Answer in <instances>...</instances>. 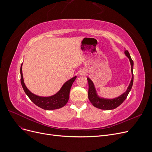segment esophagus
Here are the masks:
<instances>
[{"label": "esophagus", "mask_w": 152, "mask_h": 152, "mask_svg": "<svg viewBox=\"0 0 152 152\" xmlns=\"http://www.w3.org/2000/svg\"><path fill=\"white\" fill-rule=\"evenodd\" d=\"M80 74L82 75H85L86 74V73L85 71L82 70V71H80Z\"/></svg>", "instance_id": "1"}]
</instances>
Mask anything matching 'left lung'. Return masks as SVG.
Masks as SVG:
<instances>
[{
  "label": "left lung",
  "mask_w": 152,
  "mask_h": 152,
  "mask_svg": "<svg viewBox=\"0 0 152 152\" xmlns=\"http://www.w3.org/2000/svg\"><path fill=\"white\" fill-rule=\"evenodd\" d=\"M124 54L129 59V61L131 66V73H132V78L130 82V84L129 85L126 91L124 92L121 95L117 98H112V99H108V98H102L98 96L97 91H96V87L93 82L89 79V77L87 78V81H88L89 84V91H88V98L91 102V103L93 104L94 107L96 108H98L99 109L102 110H113L117 108L118 106H120L125 100L128 96L129 93L131 90L132 86L133 84V80H134V76H133V65H134V63L132 60L129 53L128 52L127 50H126L124 51Z\"/></svg>",
  "instance_id": "obj_1"
}]
</instances>
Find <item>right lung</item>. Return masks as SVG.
<instances>
[{
    "label": "right lung",
    "mask_w": 152,
    "mask_h": 152,
    "mask_svg": "<svg viewBox=\"0 0 152 152\" xmlns=\"http://www.w3.org/2000/svg\"><path fill=\"white\" fill-rule=\"evenodd\" d=\"M22 65L23 63L21 64L20 68L21 84L26 94L28 96V98L35 104L44 110H51L62 108L67 103L69 97H70V91L71 87L73 82L76 79L77 76L73 77L70 80L66 81L62 86L61 89H59L58 93L55 94L50 96H48V97H43V96H39L32 93L25 86L23 77Z\"/></svg>",
    "instance_id": "right-lung-1"
}]
</instances>
